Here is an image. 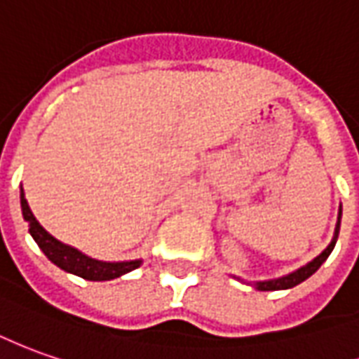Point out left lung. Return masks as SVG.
Returning <instances> with one entry per match:
<instances>
[{
  "label": "left lung",
  "instance_id": "1",
  "mask_svg": "<svg viewBox=\"0 0 359 359\" xmlns=\"http://www.w3.org/2000/svg\"><path fill=\"white\" fill-rule=\"evenodd\" d=\"M340 218H342V206H340V212H338V222H336V230H334L332 241L328 243V248H326L320 255L314 257L313 262H309L306 265H302L301 269L289 273V275H285V277H279V279L253 283V287H255L257 291H281V289H291V287H297L299 283L306 281L313 273L318 271V267H320V265L328 259V255L332 253L334 245H336V240H338V233H340Z\"/></svg>",
  "mask_w": 359,
  "mask_h": 359
}]
</instances>
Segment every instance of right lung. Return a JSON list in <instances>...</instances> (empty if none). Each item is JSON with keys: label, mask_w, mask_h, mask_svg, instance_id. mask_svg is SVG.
Instances as JSON below:
<instances>
[{"label": "right lung", "mask_w": 359, "mask_h": 359, "mask_svg": "<svg viewBox=\"0 0 359 359\" xmlns=\"http://www.w3.org/2000/svg\"><path fill=\"white\" fill-rule=\"evenodd\" d=\"M21 210H23V218L29 224V233L33 236V240L36 241V245L43 250L46 257L50 262L55 263L57 267L65 269L67 273H72V275H78L82 279H88V281H111V279H118L126 273L137 269L141 265V259H135V262H97V259H92L84 255L82 251L70 248L67 243L58 241L57 238H53L48 231L36 222V218L33 216V212L29 208L25 198V192L21 189Z\"/></svg>", "instance_id": "obj_1"}]
</instances>
